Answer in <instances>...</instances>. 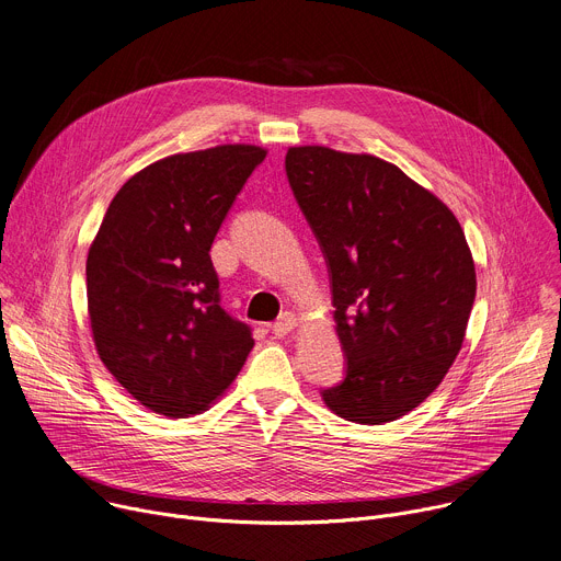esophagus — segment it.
<instances>
[{
	"mask_svg": "<svg viewBox=\"0 0 561 561\" xmlns=\"http://www.w3.org/2000/svg\"><path fill=\"white\" fill-rule=\"evenodd\" d=\"M295 324H297L295 313L286 311V313H282V316H279V320L271 327V331L277 335V339H284V335H288V333L295 329Z\"/></svg>",
	"mask_w": 561,
	"mask_h": 561,
	"instance_id": "esophagus-1",
	"label": "esophagus"
}]
</instances>
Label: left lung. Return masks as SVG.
<instances>
[{
    "label": "left lung",
    "mask_w": 561,
    "mask_h": 561,
    "mask_svg": "<svg viewBox=\"0 0 561 561\" xmlns=\"http://www.w3.org/2000/svg\"><path fill=\"white\" fill-rule=\"evenodd\" d=\"M286 178L324 254L345 377L324 403L386 424L417 408L456 360L476 300L454 211L375 156L295 146Z\"/></svg>",
    "instance_id": "8db88e82"
}]
</instances>
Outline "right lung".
Instances as JSON below:
<instances>
[{
    "label": "right lung",
    "instance_id": "1",
    "mask_svg": "<svg viewBox=\"0 0 561 561\" xmlns=\"http://www.w3.org/2000/svg\"><path fill=\"white\" fill-rule=\"evenodd\" d=\"M266 151L228 144L164 158L112 198L88 254L96 352L141 405L190 417L222 394L254 341L220 307L211 243Z\"/></svg>",
    "mask_w": 561,
    "mask_h": 561
}]
</instances>
